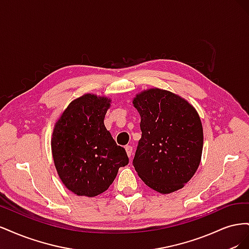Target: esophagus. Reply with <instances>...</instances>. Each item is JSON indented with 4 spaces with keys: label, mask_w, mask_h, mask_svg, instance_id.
I'll return each mask as SVG.
<instances>
[{
    "label": "esophagus",
    "mask_w": 249,
    "mask_h": 249,
    "mask_svg": "<svg viewBox=\"0 0 249 249\" xmlns=\"http://www.w3.org/2000/svg\"><path fill=\"white\" fill-rule=\"evenodd\" d=\"M124 148H125V152H126L127 157L131 158L132 157V153H133V147L131 145H126Z\"/></svg>",
    "instance_id": "34e87169"
}]
</instances>
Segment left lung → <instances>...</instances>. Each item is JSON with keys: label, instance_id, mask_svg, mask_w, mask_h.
Listing matches in <instances>:
<instances>
[{"label": "left lung", "instance_id": "8db88e82", "mask_svg": "<svg viewBox=\"0 0 249 249\" xmlns=\"http://www.w3.org/2000/svg\"><path fill=\"white\" fill-rule=\"evenodd\" d=\"M133 106L140 114L142 132L135 170L157 192L182 189L201 160L203 131L197 111L182 96L160 88L137 93Z\"/></svg>", "mask_w": 249, "mask_h": 249}]
</instances>
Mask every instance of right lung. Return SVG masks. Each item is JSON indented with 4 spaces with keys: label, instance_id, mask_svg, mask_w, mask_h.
<instances>
[{
    "label": "right lung",
    "instance_id": "obj_1",
    "mask_svg": "<svg viewBox=\"0 0 249 249\" xmlns=\"http://www.w3.org/2000/svg\"><path fill=\"white\" fill-rule=\"evenodd\" d=\"M111 99L85 93L71 102L53 129L51 147L60 179L79 196L106 191L119 167L129 163L104 124Z\"/></svg>",
    "mask_w": 249,
    "mask_h": 249
}]
</instances>
